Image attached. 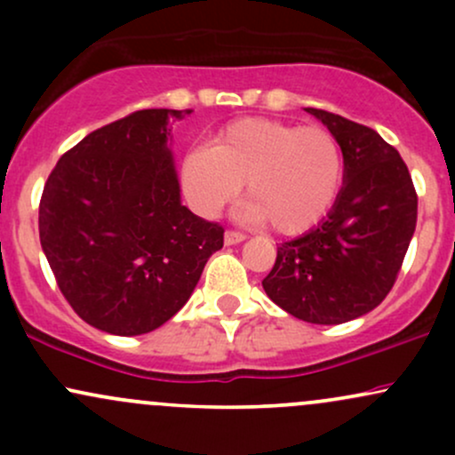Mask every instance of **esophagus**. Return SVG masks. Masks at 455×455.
Instances as JSON below:
<instances>
[{
  "label": "esophagus",
  "mask_w": 455,
  "mask_h": 455,
  "mask_svg": "<svg viewBox=\"0 0 455 455\" xmlns=\"http://www.w3.org/2000/svg\"><path fill=\"white\" fill-rule=\"evenodd\" d=\"M243 239H245V235L239 233V231H227V233H224V243H227V245L242 243Z\"/></svg>",
  "instance_id": "obj_1"
}]
</instances>
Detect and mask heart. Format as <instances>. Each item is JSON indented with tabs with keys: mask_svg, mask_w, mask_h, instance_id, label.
I'll use <instances>...</instances> for the list:
<instances>
[{
	"mask_svg": "<svg viewBox=\"0 0 455 455\" xmlns=\"http://www.w3.org/2000/svg\"><path fill=\"white\" fill-rule=\"evenodd\" d=\"M342 180V148L327 128L269 117L235 119L218 130L212 148L190 149L181 162L184 190L198 212L216 216L245 184L252 216L282 235L321 222Z\"/></svg>",
	"mask_w": 455,
	"mask_h": 455,
	"instance_id": "obj_1",
	"label": "heart"
}]
</instances>
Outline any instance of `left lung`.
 Returning <instances> with one entry per match:
<instances>
[{
	"label": "left lung",
	"instance_id": "1",
	"mask_svg": "<svg viewBox=\"0 0 455 455\" xmlns=\"http://www.w3.org/2000/svg\"><path fill=\"white\" fill-rule=\"evenodd\" d=\"M306 111L340 143L344 186L325 220L278 245L263 289L301 321L338 325L387 297L415 233L417 192L398 149L377 130L323 108Z\"/></svg>",
	"mask_w": 455,
	"mask_h": 455
}]
</instances>
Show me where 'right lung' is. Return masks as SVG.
<instances>
[{
    "label": "right lung",
    "mask_w": 455,
    "mask_h": 455,
    "mask_svg": "<svg viewBox=\"0 0 455 455\" xmlns=\"http://www.w3.org/2000/svg\"><path fill=\"white\" fill-rule=\"evenodd\" d=\"M190 111L145 108L93 130L61 156L40 198V243L72 310L115 336L154 331L184 307L218 222L180 201L169 122Z\"/></svg>",
    "instance_id": "add662e5"
}]
</instances>
